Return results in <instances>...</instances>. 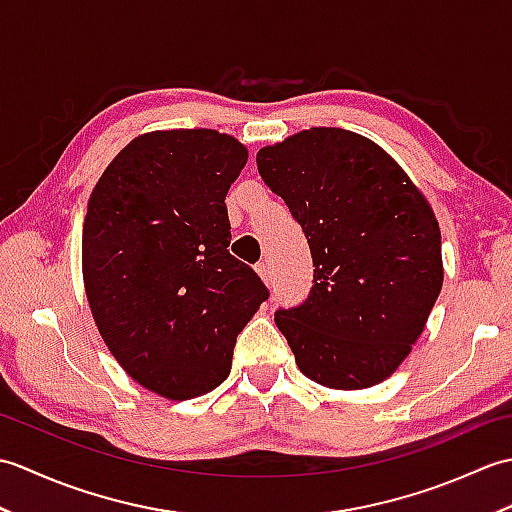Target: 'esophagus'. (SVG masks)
Wrapping results in <instances>:
<instances>
[{
	"instance_id": "obj_1",
	"label": "esophagus",
	"mask_w": 512,
	"mask_h": 512,
	"mask_svg": "<svg viewBox=\"0 0 512 512\" xmlns=\"http://www.w3.org/2000/svg\"><path fill=\"white\" fill-rule=\"evenodd\" d=\"M255 270H257V275L264 279V284H270V266H268V262L266 259H262V262H257V266H255Z\"/></svg>"
}]
</instances>
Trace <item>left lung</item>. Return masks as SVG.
<instances>
[{"label":"left lung","mask_w":512,"mask_h":512,"mask_svg":"<svg viewBox=\"0 0 512 512\" xmlns=\"http://www.w3.org/2000/svg\"><path fill=\"white\" fill-rule=\"evenodd\" d=\"M259 176L310 244L314 281L275 323L314 383H383L418 341L442 290L440 226L427 198L372 140L312 127L259 149Z\"/></svg>","instance_id":"1"}]
</instances>
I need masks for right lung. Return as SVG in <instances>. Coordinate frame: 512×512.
<instances>
[{"instance_id":"1","label":"right lung","mask_w":512,"mask_h":512,"mask_svg":"<svg viewBox=\"0 0 512 512\" xmlns=\"http://www.w3.org/2000/svg\"><path fill=\"white\" fill-rule=\"evenodd\" d=\"M248 151L215 129L134 138L90 195L83 284L107 350L138 385L189 400L224 383L268 288L228 253L224 198Z\"/></svg>"}]
</instances>
